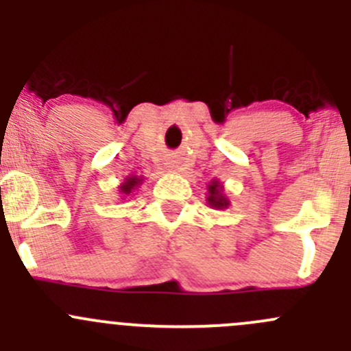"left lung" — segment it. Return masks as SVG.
I'll use <instances>...</instances> for the list:
<instances>
[{
	"mask_svg": "<svg viewBox=\"0 0 351 351\" xmlns=\"http://www.w3.org/2000/svg\"><path fill=\"white\" fill-rule=\"evenodd\" d=\"M208 193H210V195H208V204H210L212 207L224 208V207H228V205H229V202L226 200L224 195H222V192H221V189H219L217 182H214L210 186H208Z\"/></svg>",
	"mask_w": 351,
	"mask_h": 351,
	"instance_id": "obj_1",
	"label": "left lung"
}]
</instances>
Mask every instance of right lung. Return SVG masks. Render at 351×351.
<instances>
[{"label":"right lung","instance_id":"obj_1","mask_svg":"<svg viewBox=\"0 0 351 351\" xmlns=\"http://www.w3.org/2000/svg\"><path fill=\"white\" fill-rule=\"evenodd\" d=\"M136 185H137V178H130L129 182H125L122 186H120V190H122V192L125 193V195H129L130 190H132Z\"/></svg>","mask_w":351,"mask_h":351}]
</instances>
